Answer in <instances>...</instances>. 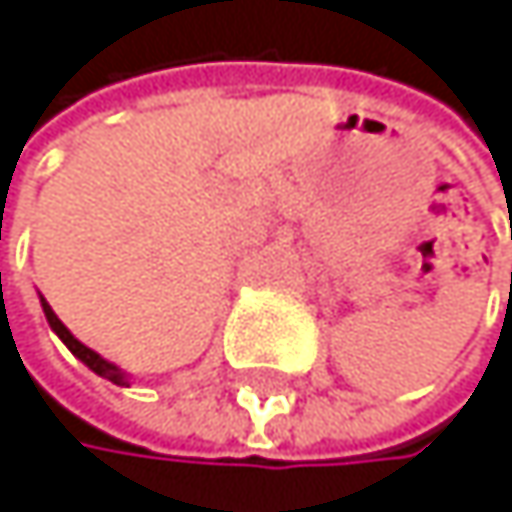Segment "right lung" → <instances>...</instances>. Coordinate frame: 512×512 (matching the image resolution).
Returning a JSON list of instances; mask_svg holds the SVG:
<instances>
[{"label": "right lung", "instance_id": "obj_1", "mask_svg": "<svg viewBox=\"0 0 512 512\" xmlns=\"http://www.w3.org/2000/svg\"><path fill=\"white\" fill-rule=\"evenodd\" d=\"M42 311H45V317H48L51 329H54L57 336H60V342H63V345H66V348H69V351H72L75 357H79V360H82V363H85L88 369H94V372H97L100 378H109L112 385H124V388H127V375H124V372H121V369H118L115 363L103 360V357H100L97 351H91L88 345H82L79 339H75L72 332H69V329H66V326L60 323V317H57V314L51 311V305H48L45 299H42Z\"/></svg>", "mask_w": 512, "mask_h": 512}]
</instances>
